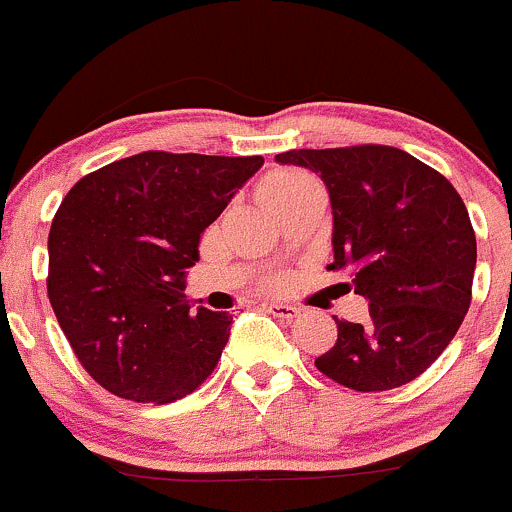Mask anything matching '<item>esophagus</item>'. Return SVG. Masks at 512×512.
<instances>
[{"label": "esophagus", "instance_id": "34e87169", "mask_svg": "<svg viewBox=\"0 0 512 512\" xmlns=\"http://www.w3.org/2000/svg\"><path fill=\"white\" fill-rule=\"evenodd\" d=\"M265 311L272 313L274 318H282V320H294L301 316V308L289 306V303H279V301L265 303Z\"/></svg>", "mask_w": 512, "mask_h": 512}]
</instances>
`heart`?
I'll use <instances>...</instances> for the list:
<instances>
[{
	"label": "heart",
	"instance_id": "1",
	"mask_svg": "<svg viewBox=\"0 0 512 512\" xmlns=\"http://www.w3.org/2000/svg\"><path fill=\"white\" fill-rule=\"evenodd\" d=\"M318 182L308 172L301 170H277L267 174L260 184V199L267 209H274L277 204L294 199L308 189H316Z\"/></svg>",
	"mask_w": 512,
	"mask_h": 512
}]
</instances>
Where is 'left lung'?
Returning <instances> with one entry per match:
<instances>
[{
	"mask_svg": "<svg viewBox=\"0 0 512 512\" xmlns=\"http://www.w3.org/2000/svg\"><path fill=\"white\" fill-rule=\"evenodd\" d=\"M325 182L333 206L328 269L352 274L369 301L367 323L338 320V342L316 359L328 379L355 391L408 384L442 355L469 311L476 235L457 189L418 157L391 145L289 150Z\"/></svg>",
	"mask_w": 512,
	"mask_h": 512,
	"instance_id": "1",
	"label": "left lung"
}]
</instances>
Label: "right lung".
<instances>
[{
    "mask_svg": "<svg viewBox=\"0 0 512 512\" xmlns=\"http://www.w3.org/2000/svg\"><path fill=\"white\" fill-rule=\"evenodd\" d=\"M265 157L148 150L89 172L48 235V299L82 367L114 396L172 403L221 359L233 316L192 311L201 233Z\"/></svg>",
    "mask_w": 512,
    "mask_h": 512,
    "instance_id": "1",
    "label": "right lung"
}]
</instances>
